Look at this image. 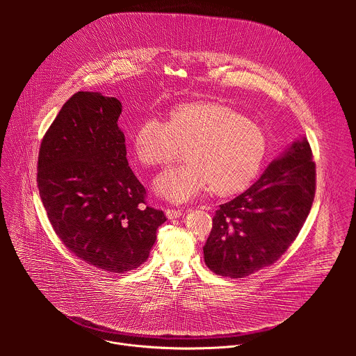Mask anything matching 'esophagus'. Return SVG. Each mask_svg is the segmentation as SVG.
<instances>
[{"mask_svg":"<svg viewBox=\"0 0 356 356\" xmlns=\"http://www.w3.org/2000/svg\"><path fill=\"white\" fill-rule=\"evenodd\" d=\"M182 215V211L181 209H167L165 211V216L168 218V219H175V218H179Z\"/></svg>","mask_w":356,"mask_h":356,"instance_id":"esophagus-1","label":"esophagus"}]
</instances>
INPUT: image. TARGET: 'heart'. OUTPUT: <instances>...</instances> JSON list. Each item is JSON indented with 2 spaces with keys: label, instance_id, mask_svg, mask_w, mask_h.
Listing matches in <instances>:
<instances>
[{
  "label": "heart",
  "instance_id": "heart-1",
  "mask_svg": "<svg viewBox=\"0 0 356 356\" xmlns=\"http://www.w3.org/2000/svg\"><path fill=\"white\" fill-rule=\"evenodd\" d=\"M179 148H186L184 165L160 172L154 193L182 204L211 188L219 196L245 191L260 171L267 152L263 129L234 109L195 102L172 108L168 120H144L133 136L137 160L156 167L170 163Z\"/></svg>",
  "mask_w": 356,
  "mask_h": 356
}]
</instances>
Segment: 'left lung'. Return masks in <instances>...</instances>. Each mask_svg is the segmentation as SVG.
Masks as SVG:
<instances>
[{
	"instance_id": "1",
	"label": "left lung",
	"mask_w": 356,
	"mask_h": 356,
	"mask_svg": "<svg viewBox=\"0 0 356 356\" xmlns=\"http://www.w3.org/2000/svg\"><path fill=\"white\" fill-rule=\"evenodd\" d=\"M315 195V163L307 138L273 160L244 193L220 204L204 245L207 267L243 278L277 261L298 237Z\"/></svg>"
}]
</instances>
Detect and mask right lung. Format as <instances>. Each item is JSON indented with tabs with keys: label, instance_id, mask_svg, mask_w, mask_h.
<instances>
[{
	"label": "right lung",
	"instance_id": "obj_1",
	"mask_svg": "<svg viewBox=\"0 0 356 356\" xmlns=\"http://www.w3.org/2000/svg\"><path fill=\"white\" fill-rule=\"evenodd\" d=\"M120 113L115 97L75 93L41 143L37 174L61 243L88 264L119 274L148 259L167 219L147 205L145 188L129 167Z\"/></svg>",
	"mask_w": 356,
	"mask_h": 356
}]
</instances>
